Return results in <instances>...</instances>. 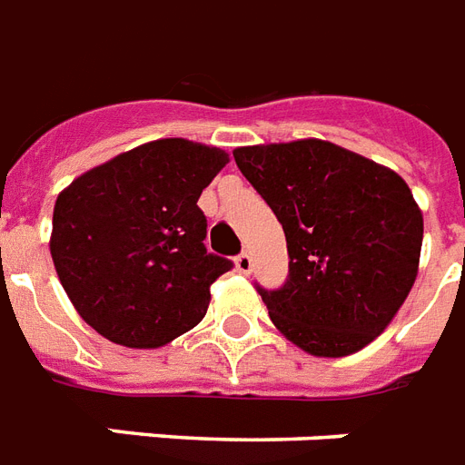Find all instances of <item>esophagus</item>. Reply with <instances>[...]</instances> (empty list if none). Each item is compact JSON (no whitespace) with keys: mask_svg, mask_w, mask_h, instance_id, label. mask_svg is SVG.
<instances>
[{"mask_svg":"<svg viewBox=\"0 0 465 465\" xmlns=\"http://www.w3.org/2000/svg\"><path fill=\"white\" fill-rule=\"evenodd\" d=\"M235 266H237V271H240V273H250V271H252V254H250V252H242V254L237 256Z\"/></svg>","mask_w":465,"mask_h":465,"instance_id":"1","label":"esophagus"}]
</instances>
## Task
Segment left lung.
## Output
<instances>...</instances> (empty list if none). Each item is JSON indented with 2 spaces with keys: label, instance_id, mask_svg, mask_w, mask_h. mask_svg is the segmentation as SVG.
I'll use <instances>...</instances> for the list:
<instances>
[{
  "label": "left lung",
  "instance_id": "obj_1",
  "mask_svg": "<svg viewBox=\"0 0 465 465\" xmlns=\"http://www.w3.org/2000/svg\"><path fill=\"white\" fill-rule=\"evenodd\" d=\"M232 155L288 242L285 285L259 288L273 326L317 358L372 343L406 302L420 263L422 211L406 180L322 139Z\"/></svg>",
  "mask_w": 465,
  "mask_h": 465
}]
</instances>
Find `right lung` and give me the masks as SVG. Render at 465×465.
<instances>
[{"instance_id":"add662e5","label":"right lung","mask_w":465,"mask_h":465,"mask_svg":"<svg viewBox=\"0 0 465 465\" xmlns=\"http://www.w3.org/2000/svg\"><path fill=\"white\" fill-rule=\"evenodd\" d=\"M228 153L187 139L141 143L59 192L50 254L85 324L127 348H161L203 319L232 262L206 252L202 192Z\"/></svg>"}]
</instances>
